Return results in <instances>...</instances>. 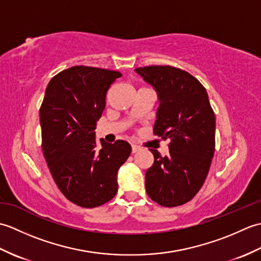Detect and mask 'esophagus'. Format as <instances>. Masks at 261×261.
<instances>
[{"label":"esophagus","instance_id":"1","mask_svg":"<svg viewBox=\"0 0 261 261\" xmlns=\"http://www.w3.org/2000/svg\"><path fill=\"white\" fill-rule=\"evenodd\" d=\"M132 147V153H136L140 150V147H138L137 145H131Z\"/></svg>","mask_w":261,"mask_h":261}]
</instances>
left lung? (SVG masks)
<instances>
[{"label": "left lung", "instance_id": "8db88e82", "mask_svg": "<svg viewBox=\"0 0 261 261\" xmlns=\"http://www.w3.org/2000/svg\"><path fill=\"white\" fill-rule=\"evenodd\" d=\"M157 93L153 134L168 139L169 154L150 149L153 165L146 171V191L162 206L185 204L208 174L215 149V115L206 90L187 71L170 66L136 68Z\"/></svg>", "mask_w": 261, "mask_h": 261}]
</instances>
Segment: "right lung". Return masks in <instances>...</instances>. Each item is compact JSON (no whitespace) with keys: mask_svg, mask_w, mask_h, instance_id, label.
Listing matches in <instances>:
<instances>
[{"mask_svg":"<svg viewBox=\"0 0 261 261\" xmlns=\"http://www.w3.org/2000/svg\"><path fill=\"white\" fill-rule=\"evenodd\" d=\"M118 71L75 66L48 83L40 108L42 150L53 178L65 197L82 207H96L118 192V173L129 158L124 140H96L95 129Z\"/></svg>","mask_w":261,"mask_h":261,"instance_id":"obj_1","label":"right lung"}]
</instances>
